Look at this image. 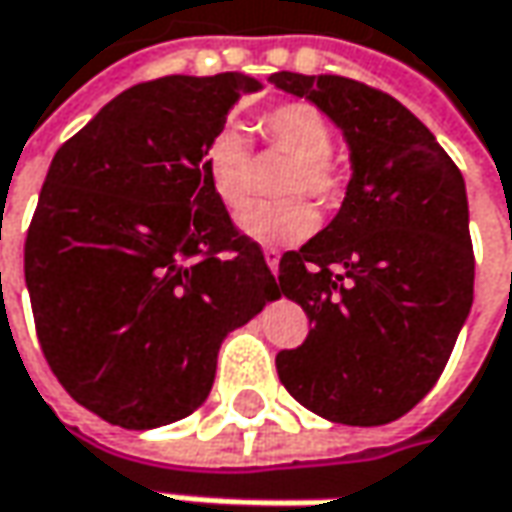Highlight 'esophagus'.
Returning <instances> with one entry per match:
<instances>
[{"label":"esophagus","instance_id":"esophagus-1","mask_svg":"<svg viewBox=\"0 0 512 512\" xmlns=\"http://www.w3.org/2000/svg\"><path fill=\"white\" fill-rule=\"evenodd\" d=\"M263 257H266V266L272 269V274H277V269H280V252L277 249H263Z\"/></svg>","mask_w":512,"mask_h":512}]
</instances>
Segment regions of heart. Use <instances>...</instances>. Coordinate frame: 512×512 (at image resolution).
I'll return each mask as SVG.
<instances>
[{
	"label": "heart",
	"instance_id": "heart-1",
	"mask_svg": "<svg viewBox=\"0 0 512 512\" xmlns=\"http://www.w3.org/2000/svg\"><path fill=\"white\" fill-rule=\"evenodd\" d=\"M272 150L291 158L283 195H311L317 203L337 201L343 178L331 164L334 133L328 118L306 101L280 104L257 121ZM203 172L215 198L226 209H240L249 198V144L238 127H221L203 150ZM238 229L260 246H291L314 229V209L306 198L255 203L238 218Z\"/></svg>",
	"mask_w": 512,
	"mask_h": 512
}]
</instances>
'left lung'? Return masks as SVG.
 <instances>
[{"label": "left lung", "instance_id": "obj_1", "mask_svg": "<svg viewBox=\"0 0 512 512\" xmlns=\"http://www.w3.org/2000/svg\"><path fill=\"white\" fill-rule=\"evenodd\" d=\"M272 84L326 113L351 158L334 221L280 257V291L311 331L277 354V374L323 419L394 422L436 385L473 306L465 178L388 93L289 70Z\"/></svg>", "mask_w": 512, "mask_h": 512}]
</instances>
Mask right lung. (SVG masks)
Returning <instances> with one entry per match:
<instances>
[{
    "instance_id": "right-lung-1",
    "label": "right lung",
    "mask_w": 512,
    "mask_h": 512,
    "mask_svg": "<svg viewBox=\"0 0 512 512\" xmlns=\"http://www.w3.org/2000/svg\"><path fill=\"white\" fill-rule=\"evenodd\" d=\"M243 73L164 76L104 104L47 169L25 240L45 360L110 425L150 431L201 408L223 337L280 286L203 172Z\"/></svg>"
}]
</instances>
